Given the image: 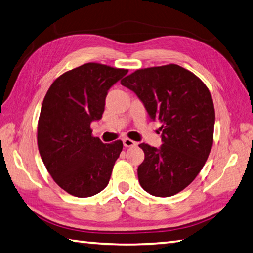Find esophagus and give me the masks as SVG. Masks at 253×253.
I'll use <instances>...</instances> for the list:
<instances>
[{
	"label": "esophagus",
	"instance_id": "obj_1",
	"mask_svg": "<svg viewBox=\"0 0 253 253\" xmlns=\"http://www.w3.org/2000/svg\"><path fill=\"white\" fill-rule=\"evenodd\" d=\"M123 144H124V147H126V148H129V147H134L137 145V142L131 140L129 138H125L123 140Z\"/></svg>",
	"mask_w": 253,
	"mask_h": 253
}]
</instances>
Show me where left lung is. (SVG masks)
Returning <instances> with one entry per match:
<instances>
[{"label":"left lung","mask_w":253,"mask_h":253,"mask_svg":"<svg viewBox=\"0 0 253 253\" xmlns=\"http://www.w3.org/2000/svg\"><path fill=\"white\" fill-rule=\"evenodd\" d=\"M121 83L137 95L151 121L162 124V146L139 145L145 153L137 169L140 186L156 197L178 194L194 181L212 147L214 107L209 89L176 64L137 70Z\"/></svg>","instance_id":"1"}]
</instances>
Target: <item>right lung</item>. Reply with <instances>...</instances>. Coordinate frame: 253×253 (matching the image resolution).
<instances>
[{"label": "right lung", "instance_id": "add662e5", "mask_svg": "<svg viewBox=\"0 0 253 253\" xmlns=\"http://www.w3.org/2000/svg\"><path fill=\"white\" fill-rule=\"evenodd\" d=\"M127 70L87 63L64 73L45 95L38 127L40 155L54 181L79 198L94 196L108 185L123 149L122 140L104 144L91 136L111 87Z\"/></svg>", "mask_w": 253, "mask_h": 253}]
</instances>
